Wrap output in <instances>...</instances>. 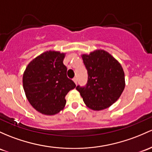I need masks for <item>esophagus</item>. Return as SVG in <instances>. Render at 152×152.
Here are the masks:
<instances>
[{
	"mask_svg": "<svg viewBox=\"0 0 152 152\" xmlns=\"http://www.w3.org/2000/svg\"><path fill=\"white\" fill-rule=\"evenodd\" d=\"M73 81H74V83H75V84H77V78H76V77H75V78H73Z\"/></svg>",
	"mask_w": 152,
	"mask_h": 152,
	"instance_id": "1",
	"label": "esophagus"
}]
</instances>
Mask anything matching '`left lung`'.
Returning <instances> with one entry per match:
<instances>
[{
	"instance_id": "left-lung-1",
	"label": "left lung",
	"mask_w": 152,
	"mask_h": 152,
	"mask_svg": "<svg viewBox=\"0 0 152 152\" xmlns=\"http://www.w3.org/2000/svg\"><path fill=\"white\" fill-rule=\"evenodd\" d=\"M88 80L84 86L78 85L86 105L94 110L109 107L119 99L125 88V74L122 66L110 54L96 50L83 55Z\"/></svg>"
}]
</instances>
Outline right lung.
I'll list each match as a JSON object with an SVG mask.
<instances>
[{
  "mask_svg": "<svg viewBox=\"0 0 152 152\" xmlns=\"http://www.w3.org/2000/svg\"><path fill=\"white\" fill-rule=\"evenodd\" d=\"M64 53L47 51L34 58L23 75V87L28 101L39 113L57 114L66 105L65 96L76 84L66 75Z\"/></svg>",
  "mask_w": 152,
  "mask_h": 152,
  "instance_id": "obj_1",
  "label": "right lung"
}]
</instances>
